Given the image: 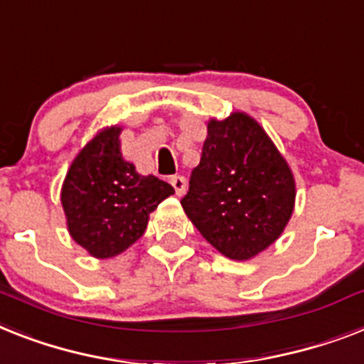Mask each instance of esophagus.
<instances>
[{
    "instance_id": "esophagus-1",
    "label": "esophagus",
    "mask_w": 364,
    "mask_h": 364,
    "mask_svg": "<svg viewBox=\"0 0 364 364\" xmlns=\"http://www.w3.org/2000/svg\"><path fill=\"white\" fill-rule=\"evenodd\" d=\"M170 183H172V187L176 188L177 196H183L185 191H187V179L183 176H172L170 177Z\"/></svg>"
}]
</instances>
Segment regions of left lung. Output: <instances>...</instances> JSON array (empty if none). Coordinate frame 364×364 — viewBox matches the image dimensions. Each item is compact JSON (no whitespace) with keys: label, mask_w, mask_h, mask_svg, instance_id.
<instances>
[{"label":"left lung","mask_w":364,"mask_h":364,"mask_svg":"<svg viewBox=\"0 0 364 364\" xmlns=\"http://www.w3.org/2000/svg\"><path fill=\"white\" fill-rule=\"evenodd\" d=\"M295 202L286 161L247 114L211 119L202 159L181 205L208 243L232 259H249L274 243Z\"/></svg>","instance_id":"left-lung-1"}]
</instances>
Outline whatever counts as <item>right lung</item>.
I'll list each match as a JSON object with an SVG mask.
<instances>
[{"mask_svg": "<svg viewBox=\"0 0 364 364\" xmlns=\"http://www.w3.org/2000/svg\"><path fill=\"white\" fill-rule=\"evenodd\" d=\"M119 127L97 134L78 153L61 188L67 226L95 258H112L144 235L149 213L173 194L155 176H140L121 156Z\"/></svg>", "mask_w": 364, "mask_h": 364, "instance_id": "obj_1", "label": "right lung"}]
</instances>
